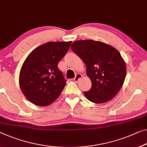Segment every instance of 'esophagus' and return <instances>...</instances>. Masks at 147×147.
Masks as SVG:
<instances>
[{"label":"esophagus","mask_w":147,"mask_h":147,"mask_svg":"<svg viewBox=\"0 0 147 147\" xmlns=\"http://www.w3.org/2000/svg\"><path fill=\"white\" fill-rule=\"evenodd\" d=\"M81 77H82V76L80 74H76V77L75 78H74V81H75V82H78V80H80V79L81 78Z\"/></svg>","instance_id":"esophagus-1"}]
</instances>
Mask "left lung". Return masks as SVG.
Wrapping results in <instances>:
<instances>
[{
  "label": "left lung",
  "instance_id": "1",
  "mask_svg": "<svg viewBox=\"0 0 147 147\" xmlns=\"http://www.w3.org/2000/svg\"><path fill=\"white\" fill-rule=\"evenodd\" d=\"M71 50L86 65L92 86L84 92L88 100L96 104L107 102L118 94L126 76L125 63L114 47L92 40H77Z\"/></svg>",
  "mask_w": 147,
  "mask_h": 147
}]
</instances>
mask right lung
Masks as SVG:
<instances>
[{"label": "right lung", "instance_id": "1", "mask_svg": "<svg viewBox=\"0 0 147 147\" xmlns=\"http://www.w3.org/2000/svg\"><path fill=\"white\" fill-rule=\"evenodd\" d=\"M71 41L48 42L29 54L20 70L19 83L25 96L35 105L45 107L58 96L66 84L58 63Z\"/></svg>", "mask_w": 147, "mask_h": 147}]
</instances>
